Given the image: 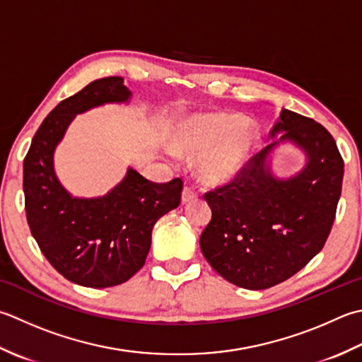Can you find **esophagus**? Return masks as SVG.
<instances>
[{
  "mask_svg": "<svg viewBox=\"0 0 362 362\" xmlns=\"http://www.w3.org/2000/svg\"><path fill=\"white\" fill-rule=\"evenodd\" d=\"M196 193L191 188H188V187H185L183 188V191H182V204H188V202H191V201H194L196 199Z\"/></svg>",
  "mask_w": 362,
  "mask_h": 362,
  "instance_id": "1",
  "label": "esophagus"
}]
</instances>
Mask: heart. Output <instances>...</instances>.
Wrapping results in <instances>:
<instances>
[{
    "mask_svg": "<svg viewBox=\"0 0 362 362\" xmlns=\"http://www.w3.org/2000/svg\"><path fill=\"white\" fill-rule=\"evenodd\" d=\"M257 146V125L235 112L194 115L182 120L171 133L173 152L197 155L194 173L207 185H223L235 179L254 157Z\"/></svg>",
    "mask_w": 362,
    "mask_h": 362,
    "instance_id": "1",
    "label": "heart"
}]
</instances>
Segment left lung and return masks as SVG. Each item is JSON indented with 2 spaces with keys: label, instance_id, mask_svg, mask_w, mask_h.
<instances>
[{
  "label": "left lung",
  "instance_id": "8db88e82",
  "mask_svg": "<svg viewBox=\"0 0 362 362\" xmlns=\"http://www.w3.org/2000/svg\"><path fill=\"white\" fill-rule=\"evenodd\" d=\"M278 134L237 179L204 196L211 209L199 240L204 257L247 290L292 278L322 251L342 191L344 160L323 125L282 108L270 138ZM286 142L303 151L307 165L282 180L272 173L271 153Z\"/></svg>",
  "mask_w": 362,
  "mask_h": 362
}]
</instances>
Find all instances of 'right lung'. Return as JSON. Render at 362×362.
<instances>
[{
    "instance_id": "1",
    "label": "right lung",
    "mask_w": 362,
    "mask_h": 362,
    "mask_svg": "<svg viewBox=\"0 0 362 362\" xmlns=\"http://www.w3.org/2000/svg\"><path fill=\"white\" fill-rule=\"evenodd\" d=\"M130 98L120 76L89 83L44 119L23 161L33 237L58 273L78 286L105 288L129 281L144 265L155 223L180 204V179L153 183L129 168L106 194L75 197L54 173V151L76 115Z\"/></svg>"
}]
</instances>
